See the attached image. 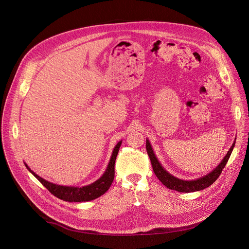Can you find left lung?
Returning <instances> with one entry per match:
<instances>
[{"mask_svg":"<svg viewBox=\"0 0 249 249\" xmlns=\"http://www.w3.org/2000/svg\"><path fill=\"white\" fill-rule=\"evenodd\" d=\"M234 144H235V142H233L232 146L231 147V149L228 152V154L226 155V157L223 159L221 163L214 170H212L209 174H207L203 177H200V178H198L196 180H182V179L177 178V177H174L173 175L169 174L161 166V164L160 163V161L156 158V155L153 152V149H152V146L150 144L149 140H147V142H146V148H147V153H148L149 158H150L151 162H152L154 172L157 175L158 178L160 180V182L164 186H166L167 188H169L171 190L189 193V192H195V191L203 190V189L209 187L210 185H212L217 180V178L221 175L223 169L225 168V166H226V164H227V162H228V160H229V159L231 155Z\"/></svg>","mask_w":249,"mask_h":249,"instance_id":"8db88e82","label":"left lung"}]
</instances>
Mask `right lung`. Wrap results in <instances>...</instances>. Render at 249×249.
<instances>
[{
  "instance_id": "obj_1",
  "label": "right lung",
  "mask_w": 249,
  "mask_h": 249,
  "mask_svg": "<svg viewBox=\"0 0 249 249\" xmlns=\"http://www.w3.org/2000/svg\"><path fill=\"white\" fill-rule=\"evenodd\" d=\"M122 142L120 141L119 143L115 146L110 161L108 163L107 168H106L104 174L100 177L98 180L95 182L84 186V187H71V186H62V185H57L51 182H48L47 180L41 178L40 176L37 174H35L27 165L26 163L25 166L26 168L35 176L36 178L42 183L43 186H45L51 194L56 196L57 198L67 201V202H88L93 199H96L103 195L106 191H107L110 187V185L113 182L114 179V165H115V160L116 157L119 152V148L121 146Z\"/></svg>"
}]
</instances>
